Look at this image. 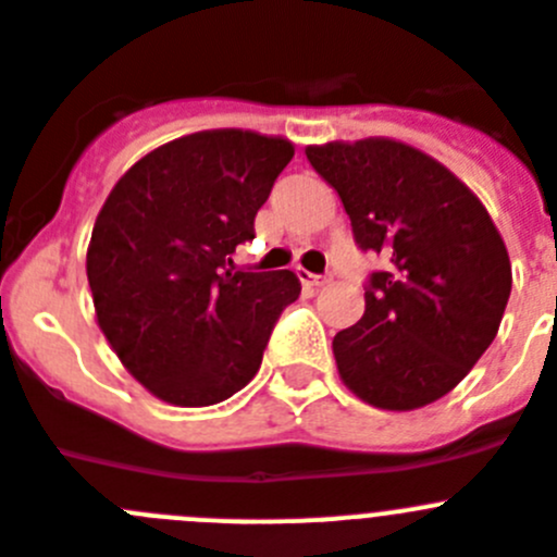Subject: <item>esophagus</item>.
I'll return each instance as SVG.
<instances>
[{
  "instance_id": "esophagus-1",
  "label": "esophagus",
  "mask_w": 557,
  "mask_h": 557,
  "mask_svg": "<svg viewBox=\"0 0 557 557\" xmlns=\"http://www.w3.org/2000/svg\"><path fill=\"white\" fill-rule=\"evenodd\" d=\"M298 278L306 284V287H325V284L331 282V273L314 275V273H306V270H298Z\"/></svg>"
}]
</instances>
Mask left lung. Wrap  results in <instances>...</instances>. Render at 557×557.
<instances>
[{"label":"left lung","mask_w":557,"mask_h":557,"mask_svg":"<svg viewBox=\"0 0 557 557\" xmlns=\"http://www.w3.org/2000/svg\"><path fill=\"white\" fill-rule=\"evenodd\" d=\"M339 193L367 275L364 314L334 336L342 381L389 411L428 406L486 354L511 295V262L486 207L445 165L370 137L309 146Z\"/></svg>","instance_id":"left-lung-1"}]
</instances>
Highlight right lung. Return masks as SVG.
Instances as JSON below:
<instances>
[{
    "instance_id": "add662e5",
    "label": "right lung",
    "mask_w": 557,
    "mask_h": 557,
    "mask_svg": "<svg viewBox=\"0 0 557 557\" xmlns=\"http://www.w3.org/2000/svg\"><path fill=\"white\" fill-rule=\"evenodd\" d=\"M293 154L284 137L196 132L135 162L107 196L88 248L96 320L160 400L212 406L243 389L298 300L293 270L232 268Z\"/></svg>"
}]
</instances>
